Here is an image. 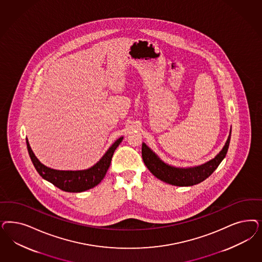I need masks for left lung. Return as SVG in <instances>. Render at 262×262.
Wrapping results in <instances>:
<instances>
[{
  "instance_id": "1",
  "label": "left lung",
  "mask_w": 262,
  "mask_h": 262,
  "mask_svg": "<svg viewBox=\"0 0 262 262\" xmlns=\"http://www.w3.org/2000/svg\"><path fill=\"white\" fill-rule=\"evenodd\" d=\"M230 135L231 129L229 130L228 140L223 146L222 150L213 159L207 161L202 165L187 168L171 166L161 160L160 157L144 143H143L142 145L143 160L144 165L149 169L152 174L163 182L180 187L195 185L203 182L206 178H209L213 173V171L218 168L221 162L224 160L228 152Z\"/></svg>"
}]
</instances>
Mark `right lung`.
<instances>
[{
    "mask_svg": "<svg viewBox=\"0 0 262 262\" xmlns=\"http://www.w3.org/2000/svg\"><path fill=\"white\" fill-rule=\"evenodd\" d=\"M122 140L123 137L118 138V140L108 148V150L105 152L101 159L96 164H94L93 167L79 170H60L46 167L34 155L28 139H26V143L29 155L34 164V168L43 179L47 180L48 182H50L53 185L58 187L64 192L81 193L92 189L101 182L102 179L105 178L106 172L110 167L111 160L114 155V152L122 142Z\"/></svg>",
    "mask_w": 262,
    "mask_h": 262,
    "instance_id": "obj_1",
    "label": "right lung"
}]
</instances>
